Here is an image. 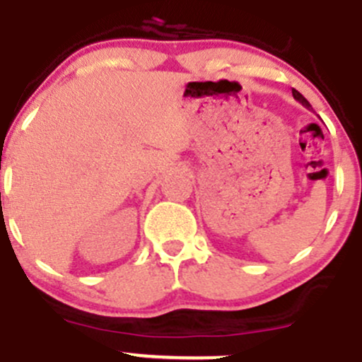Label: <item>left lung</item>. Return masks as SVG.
I'll return each mask as SVG.
<instances>
[{"label":"left lung","mask_w":362,"mask_h":362,"mask_svg":"<svg viewBox=\"0 0 362 362\" xmlns=\"http://www.w3.org/2000/svg\"><path fill=\"white\" fill-rule=\"evenodd\" d=\"M293 97H294V100H298V102H300L301 103V105H305L306 107V109H311V105H310V102L308 100H306V98L305 97H303V95L300 93V91H298V90H293Z\"/></svg>","instance_id":"1"}]
</instances>
